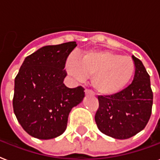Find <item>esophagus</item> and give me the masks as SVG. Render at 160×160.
I'll use <instances>...</instances> for the list:
<instances>
[{
	"mask_svg": "<svg viewBox=\"0 0 160 160\" xmlns=\"http://www.w3.org/2000/svg\"><path fill=\"white\" fill-rule=\"evenodd\" d=\"M84 93H85V95H91V96L93 95V93H92L89 89H87L84 90Z\"/></svg>",
	"mask_w": 160,
	"mask_h": 160,
	"instance_id": "obj_1",
	"label": "esophagus"
}]
</instances>
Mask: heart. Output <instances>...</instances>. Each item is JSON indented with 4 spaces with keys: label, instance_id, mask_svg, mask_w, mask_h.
Listing matches in <instances>:
<instances>
[{
    "label": "heart",
    "instance_id": "1",
    "mask_svg": "<svg viewBox=\"0 0 160 160\" xmlns=\"http://www.w3.org/2000/svg\"><path fill=\"white\" fill-rule=\"evenodd\" d=\"M68 71L76 80L91 76V84L101 95H113L127 86L135 72V63L129 57L111 51H90L71 61Z\"/></svg>",
    "mask_w": 160,
    "mask_h": 160
}]
</instances>
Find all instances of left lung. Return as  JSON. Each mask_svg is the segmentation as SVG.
I'll return each instance as SVG.
<instances>
[{"mask_svg": "<svg viewBox=\"0 0 160 160\" xmlns=\"http://www.w3.org/2000/svg\"><path fill=\"white\" fill-rule=\"evenodd\" d=\"M134 79L126 89L113 95H99L96 112L97 127L102 133L124 140L144 129L151 116L153 92L150 79L141 60L132 56Z\"/></svg>", "mask_w": 160, "mask_h": 160, "instance_id": "obj_1", "label": "left lung"}]
</instances>
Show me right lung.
<instances>
[{"label": "right lung", "mask_w": 160, "mask_h": 160, "mask_svg": "<svg viewBox=\"0 0 160 160\" xmlns=\"http://www.w3.org/2000/svg\"><path fill=\"white\" fill-rule=\"evenodd\" d=\"M76 42L45 46L28 56L15 79L13 108L28 135L41 140L61 136L66 131L72 108L84 97L82 86L70 89L63 81L64 70Z\"/></svg>", "instance_id": "add662e5"}]
</instances>
